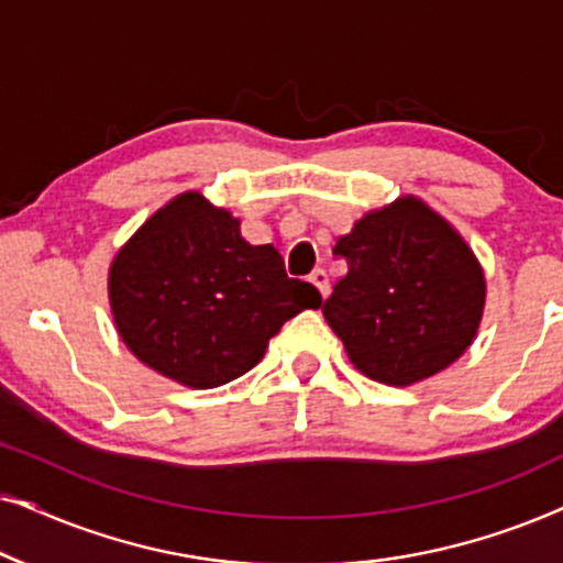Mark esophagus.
Here are the masks:
<instances>
[{
  "label": "esophagus",
  "mask_w": 563,
  "mask_h": 563,
  "mask_svg": "<svg viewBox=\"0 0 563 563\" xmlns=\"http://www.w3.org/2000/svg\"><path fill=\"white\" fill-rule=\"evenodd\" d=\"M310 282L318 287V291L322 295V299H325L330 295V279L325 274V268H314V272L310 274Z\"/></svg>",
  "instance_id": "34e87169"
}]
</instances>
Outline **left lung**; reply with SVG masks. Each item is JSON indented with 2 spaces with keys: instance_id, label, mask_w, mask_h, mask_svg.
<instances>
[{
  "instance_id": "left-lung-1",
  "label": "left lung",
  "mask_w": 563,
  "mask_h": 563,
  "mask_svg": "<svg viewBox=\"0 0 563 563\" xmlns=\"http://www.w3.org/2000/svg\"><path fill=\"white\" fill-rule=\"evenodd\" d=\"M333 253L349 272L322 314L368 379L407 387L472 345L487 282L464 238L426 202L399 197L364 214Z\"/></svg>"
}]
</instances>
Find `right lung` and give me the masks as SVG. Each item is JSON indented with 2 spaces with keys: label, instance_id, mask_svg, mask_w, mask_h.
<instances>
[{
  "label": "right lung",
  "instance_id": "obj_1",
  "mask_svg": "<svg viewBox=\"0 0 563 563\" xmlns=\"http://www.w3.org/2000/svg\"><path fill=\"white\" fill-rule=\"evenodd\" d=\"M118 333L153 372L212 389L251 372L284 322L318 310L320 291L289 279L274 245L187 191L145 220L110 266Z\"/></svg>",
  "mask_w": 563,
  "mask_h": 563
}]
</instances>
